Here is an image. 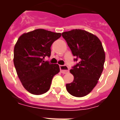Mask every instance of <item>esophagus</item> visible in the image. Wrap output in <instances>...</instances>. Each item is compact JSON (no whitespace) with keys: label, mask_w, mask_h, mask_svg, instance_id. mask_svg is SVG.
I'll use <instances>...</instances> for the list:
<instances>
[{"label":"esophagus","mask_w":120,"mask_h":120,"mask_svg":"<svg viewBox=\"0 0 120 120\" xmlns=\"http://www.w3.org/2000/svg\"><path fill=\"white\" fill-rule=\"evenodd\" d=\"M59 68H60V70L62 74H66V73H68L69 72L68 68L65 65H60Z\"/></svg>","instance_id":"1"}]
</instances>
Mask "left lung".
Wrapping results in <instances>:
<instances>
[{
  "mask_svg": "<svg viewBox=\"0 0 120 120\" xmlns=\"http://www.w3.org/2000/svg\"><path fill=\"white\" fill-rule=\"evenodd\" d=\"M62 36L77 62L70 71L74 80L66 84V89L72 96L83 97L95 87L103 70L105 53L102 44L96 35L81 29L64 32Z\"/></svg>",
  "mask_w": 120,
  "mask_h": 120,
  "instance_id": "obj_1",
  "label": "left lung"
}]
</instances>
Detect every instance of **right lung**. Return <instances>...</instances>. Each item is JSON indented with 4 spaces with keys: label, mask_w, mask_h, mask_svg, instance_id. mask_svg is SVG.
<instances>
[{
    "label": "right lung",
    "mask_w": 120,
    "mask_h": 120,
    "mask_svg": "<svg viewBox=\"0 0 120 120\" xmlns=\"http://www.w3.org/2000/svg\"><path fill=\"white\" fill-rule=\"evenodd\" d=\"M60 33L42 29L19 37L14 50V64L24 88L30 93L41 95L48 91L52 80L60 71L58 64L44 61L50 56L51 45Z\"/></svg>",
    "instance_id": "add662e5"
}]
</instances>
